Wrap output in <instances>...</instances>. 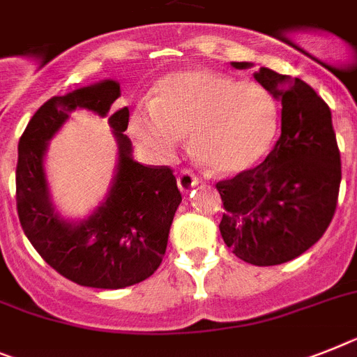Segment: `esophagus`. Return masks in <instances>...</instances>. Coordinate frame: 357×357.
I'll return each instance as SVG.
<instances>
[{
  "instance_id": "34e87169",
  "label": "esophagus",
  "mask_w": 357,
  "mask_h": 357,
  "mask_svg": "<svg viewBox=\"0 0 357 357\" xmlns=\"http://www.w3.org/2000/svg\"><path fill=\"white\" fill-rule=\"evenodd\" d=\"M196 185H197V178L194 176V172H190V170H181V172H179L178 187L181 192L188 194L194 187H196Z\"/></svg>"
}]
</instances>
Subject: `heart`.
<instances>
[{"label": "heart", "mask_w": 357, "mask_h": 357, "mask_svg": "<svg viewBox=\"0 0 357 357\" xmlns=\"http://www.w3.org/2000/svg\"><path fill=\"white\" fill-rule=\"evenodd\" d=\"M278 132V103L265 89L220 72L165 76L152 103L136 107L128 134L155 163H172L192 136L196 160L218 176L252 170Z\"/></svg>", "instance_id": "b5f03b06"}]
</instances>
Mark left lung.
I'll use <instances>...</instances> for the list:
<instances>
[{
  "mask_svg": "<svg viewBox=\"0 0 357 357\" xmlns=\"http://www.w3.org/2000/svg\"><path fill=\"white\" fill-rule=\"evenodd\" d=\"M254 77L281 101V136L259 167L215 187L225 245L250 265L271 266L301 256L325 234L336 211L341 158L331 109L312 86L265 67Z\"/></svg>",
  "mask_w": 357,
  "mask_h": 357,
  "instance_id": "left-lung-1",
  "label": "left lung"
}]
</instances>
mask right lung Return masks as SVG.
Instances as JSON below:
<instances>
[{"label": "right lung", "instance_id": "right-lung-1", "mask_svg": "<svg viewBox=\"0 0 357 357\" xmlns=\"http://www.w3.org/2000/svg\"><path fill=\"white\" fill-rule=\"evenodd\" d=\"M119 83L103 79L38 109L17 145L16 202L23 232L54 271L82 287L123 289L151 278L161 265L170 225L181 194L169 167H145L132 158L125 136L128 107L109 118L118 145V163L103 202L83 220H68L56 208L45 172L49 143L74 110L107 118Z\"/></svg>", "mask_w": 357, "mask_h": 357}]
</instances>
